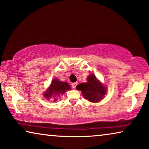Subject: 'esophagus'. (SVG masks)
<instances>
[{
	"label": "esophagus",
	"mask_w": 149,
	"mask_h": 149,
	"mask_svg": "<svg viewBox=\"0 0 149 149\" xmlns=\"http://www.w3.org/2000/svg\"><path fill=\"white\" fill-rule=\"evenodd\" d=\"M77 85V83H72V86L73 88H74V89L76 88Z\"/></svg>",
	"instance_id": "obj_1"
}]
</instances>
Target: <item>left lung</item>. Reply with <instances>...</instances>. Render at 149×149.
I'll return each instance as SVG.
<instances>
[{"label": "left lung", "instance_id": "left-lung-1", "mask_svg": "<svg viewBox=\"0 0 149 149\" xmlns=\"http://www.w3.org/2000/svg\"><path fill=\"white\" fill-rule=\"evenodd\" d=\"M78 90H81L83 96L91 102H99L106 93V89L96 79L94 74L87 77V82L80 83L77 86Z\"/></svg>", "mask_w": 149, "mask_h": 149}]
</instances>
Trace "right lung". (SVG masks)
<instances>
[{
	"instance_id": "right-lung-1",
	"label": "right lung",
	"mask_w": 149,
	"mask_h": 149,
	"mask_svg": "<svg viewBox=\"0 0 149 149\" xmlns=\"http://www.w3.org/2000/svg\"><path fill=\"white\" fill-rule=\"evenodd\" d=\"M71 89L70 85L66 82H62L58 79H54L50 87L44 93V96L46 98L53 97L54 101L57 100V97L61 94H64L66 90Z\"/></svg>"
}]
</instances>
